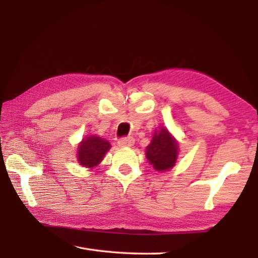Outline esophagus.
<instances>
[{"label":"esophagus","mask_w":258,"mask_h":258,"mask_svg":"<svg viewBox=\"0 0 258 258\" xmlns=\"http://www.w3.org/2000/svg\"><path fill=\"white\" fill-rule=\"evenodd\" d=\"M117 144L119 147H131L134 144V139L131 136L130 138H123L117 142Z\"/></svg>","instance_id":"esophagus-1"}]
</instances>
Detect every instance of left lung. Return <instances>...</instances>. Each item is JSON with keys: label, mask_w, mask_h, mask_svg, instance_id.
Returning <instances> with one entry per match:
<instances>
[{"label": "left lung", "mask_w": 258, "mask_h": 258, "mask_svg": "<svg viewBox=\"0 0 258 258\" xmlns=\"http://www.w3.org/2000/svg\"><path fill=\"white\" fill-rule=\"evenodd\" d=\"M178 155V143L165 127L156 130L150 145L146 147V157L156 171H168L174 167Z\"/></svg>", "instance_id": "1"}]
</instances>
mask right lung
<instances>
[{
	"label": "right lung",
	"instance_id": "obj_1",
	"mask_svg": "<svg viewBox=\"0 0 258 258\" xmlns=\"http://www.w3.org/2000/svg\"><path fill=\"white\" fill-rule=\"evenodd\" d=\"M111 149V144L100 136H87L78 146V161L84 167L97 166Z\"/></svg>",
	"mask_w": 258,
	"mask_h": 258
}]
</instances>
